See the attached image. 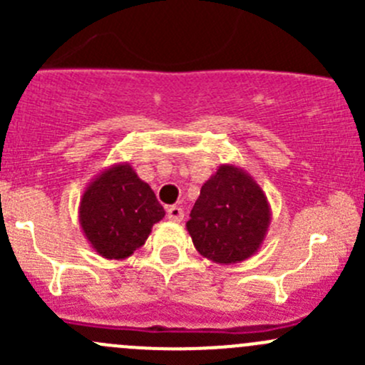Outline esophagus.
Segmentation results:
<instances>
[{
  "label": "esophagus",
  "instance_id": "1",
  "mask_svg": "<svg viewBox=\"0 0 365 365\" xmlns=\"http://www.w3.org/2000/svg\"><path fill=\"white\" fill-rule=\"evenodd\" d=\"M168 219L173 220V222H180V220H183V210L180 206H169Z\"/></svg>",
  "mask_w": 365,
  "mask_h": 365
}]
</instances>
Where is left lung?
<instances>
[{
    "label": "left lung",
    "mask_w": 365,
    "mask_h": 365,
    "mask_svg": "<svg viewBox=\"0 0 365 365\" xmlns=\"http://www.w3.org/2000/svg\"><path fill=\"white\" fill-rule=\"evenodd\" d=\"M270 220V203L256 180L244 168L222 164L201 187L185 226L201 256L233 264L259 251Z\"/></svg>",
    "instance_id": "8db88e82"
}]
</instances>
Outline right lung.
Instances as JSON below:
<instances>
[{"instance_id":"add662e5","label":"right lung","mask_w":365,"mask_h":365,"mask_svg":"<svg viewBox=\"0 0 365 365\" xmlns=\"http://www.w3.org/2000/svg\"><path fill=\"white\" fill-rule=\"evenodd\" d=\"M165 215L155 192L128 162H116L84 187L79 224L98 256L121 261L138 251Z\"/></svg>"}]
</instances>
